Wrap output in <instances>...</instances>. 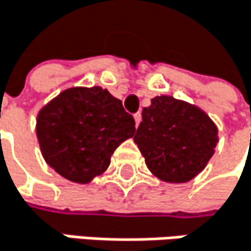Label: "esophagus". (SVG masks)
Here are the masks:
<instances>
[{"label": "esophagus", "instance_id": "1", "mask_svg": "<svg viewBox=\"0 0 251 251\" xmlns=\"http://www.w3.org/2000/svg\"><path fill=\"white\" fill-rule=\"evenodd\" d=\"M134 119H135V125L138 126L140 122H141V113H140V111H138V113H135V114H134Z\"/></svg>", "mask_w": 251, "mask_h": 251}]
</instances>
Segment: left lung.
<instances>
[{
  "label": "left lung",
  "mask_w": 251,
  "mask_h": 251,
  "mask_svg": "<svg viewBox=\"0 0 251 251\" xmlns=\"http://www.w3.org/2000/svg\"><path fill=\"white\" fill-rule=\"evenodd\" d=\"M141 116L134 141L156 177L186 183L205 168L217 144V128L202 110L162 95Z\"/></svg>",
  "instance_id": "obj_1"
}]
</instances>
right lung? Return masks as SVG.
I'll use <instances>...</instances> for the list:
<instances>
[{"mask_svg":"<svg viewBox=\"0 0 251 251\" xmlns=\"http://www.w3.org/2000/svg\"><path fill=\"white\" fill-rule=\"evenodd\" d=\"M134 134V117L120 100L98 86L67 89L37 119L46 162L75 183H89L102 174L119 144Z\"/></svg>","mask_w":251,"mask_h":251,"instance_id":"obj_1","label":"right lung"}]
</instances>
